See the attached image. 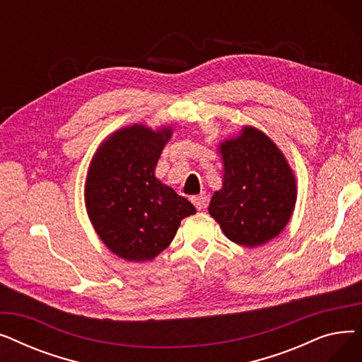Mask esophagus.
<instances>
[{"mask_svg":"<svg viewBox=\"0 0 362 362\" xmlns=\"http://www.w3.org/2000/svg\"><path fill=\"white\" fill-rule=\"evenodd\" d=\"M191 201H192V204L197 206V210H204V208L206 206V202H208V199H206V195H205V194L195 195V197H192V198H191Z\"/></svg>","mask_w":362,"mask_h":362,"instance_id":"esophagus-1","label":"esophagus"}]
</instances>
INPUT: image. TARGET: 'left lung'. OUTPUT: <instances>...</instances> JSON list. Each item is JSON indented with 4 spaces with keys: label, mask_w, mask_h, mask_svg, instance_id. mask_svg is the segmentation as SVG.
<instances>
[{
    "label": "left lung",
    "mask_w": 362,
    "mask_h": 362,
    "mask_svg": "<svg viewBox=\"0 0 362 362\" xmlns=\"http://www.w3.org/2000/svg\"><path fill=\"white\" fill-rule=\"evenodd\" d=\"M223 187L208 211L232 242L255 248L280 235L296 202L293 171L277 145L261 130L245 126L220 144Z\"/></svg>",
    "instance_id": "left-lung-1"
}]
</instances>
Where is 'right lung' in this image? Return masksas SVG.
Masks as SVG:
<instances>
[{
  "instance_id": "right-lung-1",
  "label": "right lung",
  "mask_w": 362,
  "mask_h": 362,
  "mask_svg": "<svg viewBox=\"0 0 362 362\" xmlns=\"http://www.w3.org/2000/svg\"><path fill=\"white\" fill-rule=\"evenodd\" d=\"M171 127H123L103 142L90 161L85 202L89 220L117 257L154 259L173 240L180 221L195 206L161 183L154 170Z\"/></svg>"
}]
</instances>
